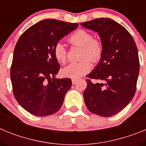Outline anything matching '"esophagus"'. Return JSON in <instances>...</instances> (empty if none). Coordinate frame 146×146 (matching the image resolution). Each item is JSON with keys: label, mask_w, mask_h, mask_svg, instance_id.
I'll list each match as a JSON object with an SVG mask.
<instances>
[{"label": "esophagus", "mask_w": 146, "mask_h": 146, "mask_svg": "<svg viewBox=\"0 0 146 146\" xmlns=\"http://www.w3.org/2000/svg\"><path fill=\"white\" fill-rule=\"evenodd\" d=\"M77 82V80H75V79H72V84L74 85L76 84V82Z\"/></svg>", "instance_id": "34e87169"}]
</instances>
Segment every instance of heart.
Segmentation results:
<instances>
[{
	"label": "heart",
	"mask_w": 146,
	"mask_h": 146,
	"mask_svg": "<svg viewBox=\"0 0 146 146\" xmlns=\"http://www.w3.org/2000/svg\"><path fill=\"white\" fill-rule=\"evenodd\" d=\"M68 42L72 45L82 47L81 59L82 61L72 63L62 69L61 74L71 79H78L84 74L88 73L91 69V61L94 63L101 60L104 52L102 43L99 40L94 38V36L90 32L84 30H78L68 38ZM55 59L64 64L66 60L67 50L61 43H57L53 49Z\"/></svg>",
	"instance_id": "b5f03b06"
}]
</instances>
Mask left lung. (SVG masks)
<instances>
[{
  "label": "left lung",
  "instance_id": "obj_1",
  "mask_svg": "<svg viewBox=\"0 0 146 146\" xmlns=\"http://www.w3.org/2000/svg\"><path fill=\"white\" fill-rule=\"evenodd\" d=\"M80 24L98 32L104 47L101 60L87 76L85 103L94 114L113 116L135 96L140 71L136 44L124 27L109 18H97ZM91 79L103 82L94 84Z\"/></svg>",
  "mask_w": 146,
  "mask_h": 146
}]
</instances>
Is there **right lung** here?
Wrapping results in <instances>:
<instances>
[{"mask_svg":"<svg viewBox=\"0 0 146 146\" xmlns=\"http://www.w3.org/2000/svg\"><path fill=\"white\" fill-rule=\"evenodd\" d=\"M78 25L46 19L28 28L18 39L10 71L13 94L17 102L31 114L47 116L61 108L72 80L55 78L60 64L53 49Z\"/></svg>","mask_w":146,"mask_h":146,"instance_id":"1","label":"right lung"}]
</instances>
